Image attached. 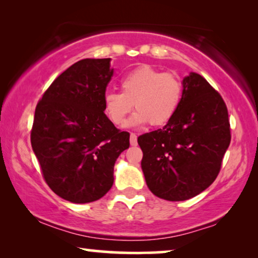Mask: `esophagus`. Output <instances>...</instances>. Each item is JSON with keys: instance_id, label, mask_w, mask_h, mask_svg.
I'll return each mask as SVG.
<instances>
[{"instance_id": "obj_1", "label": "esophagus", "mask_w": 258, "mask_h": 258, "mask_svg": "<svg viewBox=\"0 0 258 258\" xmlns=\"http://www.w3.org/2000/svg\"><path fill=\"white\" fill-rule=\"evenodd\" d=\"M130 144H132V146H137V135H136V134H134V133L130 134Z\"/></svg>"}]
</instances>
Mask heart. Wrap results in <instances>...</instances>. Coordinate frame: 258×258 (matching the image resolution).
I'll list each match as a JSON object with an SVG mask.
<instances>
[{
    "instance_id": "heart-1",
    "label": "heart",
    "mask_w": 258,
    "mask_h": 258,
    "mask_svg": "<svg viewBox=\"0 0 258 258\" xmlns=\"http://www.w3.org/2000/svg\"><path fill=\"white\" fill-rule=\"evenodd\" d=\"M122 93L104 95V111L115 124L125 121L134 104L137 110L130 125L167 124L177 112L183 98V82L176 73H163L151 66H141L121 79Z\"/></svg>"
}]
</instances>
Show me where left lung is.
Segmentation results:
<instances>
[{"instance_id":"8db88e82","label":"left lung","mask_w":258,"mask_h":258,"mask_svg":"<svg viewBox=\"0 0 258 258\" xmlns=\"http://www.w3.org/2000/svg\"><path fill=\"white\" fill-rule=\"evenodd\" d=\"M223 98L196 73L183 79L177 112L162 129L137 139L148 188L167 201H185L204 191L221 170L230 144Z\"/></svg>"}]
</instances>
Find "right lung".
I'll return each instance as SVG.
<instances>
[{"mask_svg":"<svg viewBox=\"0 0 258 258\" xmlns=\"http://www.w3.org/2000/svg\"><path fill=\"white\" fill-rule=\"evenodd\" d=\"M110 58H84L63 72L35 109L31 147L52 191L73 203L100 200L114 183V165L129 133L104 114L114 69Z\"/></svg>","mask_w":258,"mask_h":258,"instance_id":"1","label":"right lung"}]
</instances>
